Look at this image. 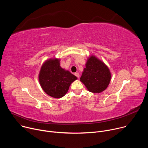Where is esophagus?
<instances>
[{
    "label": "esophagus",
    "instance_id": "obj_1",
    "mask_svg": "<svg viewBox=\"0 0 148 148\" xmlns=\"http://www.w3.org/2000/svg\"><path fill=\"white\" fill-rule=\"evenodd\" d=\"M74 74H75V75L77 77L79 78V73H75Z\"/></svg>",
    "mask_w": 148,
    "mask_h": 148
}]
</instances>
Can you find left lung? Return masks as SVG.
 Returning <instances> with one entry per match:
<instances>
[{
  "label": "left lung",
  "mask_w": 148,
  "mask_h": 148,
  "mask_svg": "<svg viewBox=\"0 0 148 148\" xmlns=\"http://www.w3.org/2000/svg\"><path fill=\"white\" fill-rule=\"evenodd\" d=\"M111 78V72L105 63L91 56L87 59L80 81L89 91L100 93L108 87Z\"/></svg>",
  "instance_id": "8db88e82"
}]
</instances>
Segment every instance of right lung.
<instances>
[{
    "label": "right lung",
    "instance_id": "1",
    "mask_svg": "<svg viewBox=\"0 0 148 148\" xmlns=\"http://www.w3.org/2000/svg\"><path fill=\"white\" fill-rule=\"evenodd\" d=\"M60 59L50 58L42 65L38 81L44 91L49 95L60 98L68 92L71 84L77 79L69 71L61 67Z\"/></svg>",
    "mask_w": 148,
    "mask_h": 148
}]
</instances>
